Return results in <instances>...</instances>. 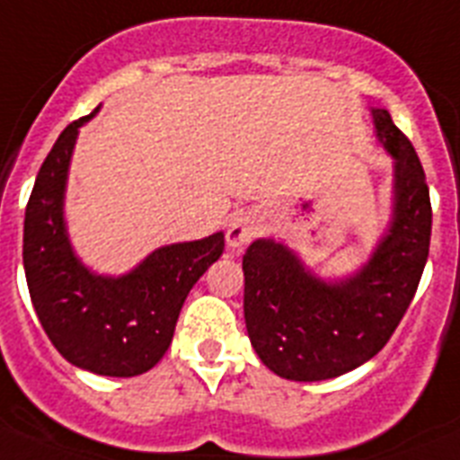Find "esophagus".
<instances>
[{
  "label": "esophagus",
  "mask_w": 460,
  "mask_h": 460,
  "mask_svg": "<svg viewBox=\"0 0 460 460\" xmlns=\"http://www.w3.org/2000/svg\"><path fill=\"white\" fill-rule=\"evenodd\" d=\"M259 234V217L252 213H241L238 217L231 219L229 229H226V243L234 250H241L247 243H252Z\"/></svg>",
  "instance_id": "34e87169"
}]
</instances>
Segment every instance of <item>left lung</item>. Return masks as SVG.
I'll use <instances>...</instances> for the list:
<instances>
[{"label":"left lung","mask_w":460,"mask_h":460,"mask_svg":"<svg viewBox=\"0 0 460 460\" xmlns=\"http://www.w3.org/2000/svg\"><path fill=\"white\" fill-rule=\"evenodd\" d=\"M373 118L379 141L396 159V208L368 266L326 285L273 241H254L243 257L247 335L279 377L319 382L373 358L398 329L421 279L433 222L426 173L389 111L375 109Z\"/></svg>","instance_id":"left-lung-1"}]
</instances>
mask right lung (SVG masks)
<instances>
[{
	"label": "right lung",
	"mask_w": 460,
	"mask_h": 460,
	"mask_svg": "<svg viewBox=\"0 0 460 460\" xmlns=\"http://www.w3.org/2000/svg\"><path fill=\"white\" fill-rule=\"evenodd\" d=\"M94 113L74 119L43 159L25 210L22 263L55 349L90 373L134 377L166 354L182 303L222 257L225 234L162 247L125 278L92 275L71 252L62 197L78 127Z\"/></svg>",
	"instance_id": "add662e5"
}]
</instances>
